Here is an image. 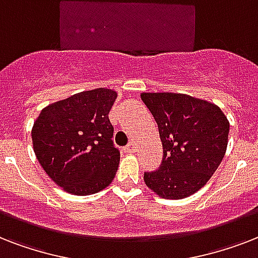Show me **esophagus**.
<instances>
[{
  "mask_svg": "<svg viewBox=\"0 0 258 258\" xmlns=\"http://www.w3.org/2000/svg\"><path fill=\"white\" fill-rule=\"evenodd\" d=\"M124 151H125V153H127V154H134V153H135V145H134L133 142H130L128 145L125 146V147H124Z\"/></svg>",
  "mask_w": 258,
  "mask_h": 258,
  "instance_id": "34e87169",
  "label": "esophagus"
}]
</instances>
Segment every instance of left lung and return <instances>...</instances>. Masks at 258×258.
<instances>
[{"mask_svg":"<svg viewBox=\"0 0 258 258\" xmlns=\"http://www.w3.org/2000/svg\"><path fill=\"white\" fill-rule=\"evenodd\" d=\"M163 146L159 169L145 182L162 198L180 200L204 187L226 151L229 121L218 105L183 93H142Z\"/></svg>","mask_w":258,"mask_h":258,"instance_id":"1","label":"left lung"}]
</instances>
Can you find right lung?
<instances>
[{"label":"right lung","instance_id":"right-lung-1","mask_svg":"<svg viewBox=\"0 0 258 258\" xmlns=\"http://www.w3.org/2000/svg\"><path fill=\"white\" fill-rule=\"evenodd\" d=\"M112 89L76 93L42 109L32 128L34 154L56 184L75 196L105 188L119 167L108 112Z\"/></svg>","mask_w":258,"mask_h":258}]
</instances>
